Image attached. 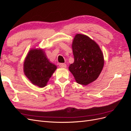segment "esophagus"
<instances>
[{
    "label": "esophagus",
    "instance_id": "1",
    "mask_svg": "<svg viewBox=\"0 0 131 131\" xmlns=\"http://www.w3.org/2000/svg\"><path fill=\"white\" fill-rule=\"evenodd\" d=\"M59 67L62 68H66L67 65L65 64V63H60V64H59Z\"/></svg>",
    "mask_w": 131,
    "mask_h": 131
}]
</instances>
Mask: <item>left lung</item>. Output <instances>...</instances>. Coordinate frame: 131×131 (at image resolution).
Wrapping results in <instances>:
<instances>
[{
	"label": "left lung",
	"mask_w": 131,
	"mask_h": 131,
	"mask_svg": "<svg viewBox=\"0 0 131 131\" xmlns=\"http://www.w3.org/2000/svg\"><path fill=\"white\" fill-rule=\"evenodd\" d=\"M72 47L74 62L69 70L77 83L88 85L100 75L104 64L103 53L96 42L84 34L75 35Z\"/></svg>",
	"instance_id": "1"
}]
</instances>
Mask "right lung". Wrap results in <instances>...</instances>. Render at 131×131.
<instances>
[{
  "instance_id": "add662e5",
  "label": "right lung",
  "mask_w": 131,
  "mask_h": 131,
  "mask_svg": "<svg viewBox=\"0 0 131 131\" xmlns=\"http://www.w3.org/2000/svg\"><path fill=\"white\" fill-rule=\"evenodd\" d=\"M57 66L47 58L42 49H31L23 63V72L26 77L34 85L44 88Z\"/></svg>"
}]
</instances>
